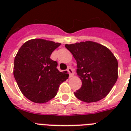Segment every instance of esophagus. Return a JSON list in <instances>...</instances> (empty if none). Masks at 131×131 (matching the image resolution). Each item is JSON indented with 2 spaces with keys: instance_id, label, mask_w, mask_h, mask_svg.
Wrapping results in <instances>:
<instances>
[{
  "instance_id": "34e87169",
  "label": "esophagus",
  "mask_w": 131,
  "mask_h": 131,
  "mask_svg": "<svg viewBox=\"0 0 131 131\" xmlns=\"http://www.w3.org/2000/svg\"><path fill=\"white\" fill-rule=\"evenodd\" d=\"M67 71L69 73L70 77H73V69H71V67H69L67 68Z\"/></svg>"
}]
</instances>
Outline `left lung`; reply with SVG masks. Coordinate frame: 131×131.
Listing matches in <instances>:
<instances>
[{
    "label": "left lung",
    "mask_w": 131,
    "mask_h": 131,
    "mask_svg": "<svg viewBox=\"0 0 131 131\" xmlns=\"http://www.w3.org/2000/svg\"><path fill=\"white\" fill-rule=\"evenodd\" d=\"M77 62L76 73L82 86L74 92L87 103L100 101L107 95L118 78V63L105 46L93 41L65 45Z\"/></svg>",
    "instance_id": "obj_1"
}]
</instances>
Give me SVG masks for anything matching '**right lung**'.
<instances>
[{"mask_svg": "<svg viewBox=\"0 0 131 131\" xmlns=\"http://www.w3.org/2000/svg\"><path fill=\"white\" fill-rule=\"evenodd\" d=\"M60 43L44 39L29 40L21 46L14 59V75L22 93L35 103H45L56 95L68 78L60 72L51 54Z\"/></svg>", "mask_w": 131, "mask_h": 131, "instance_id": "1", "label": "right lung"}]
</instances>
